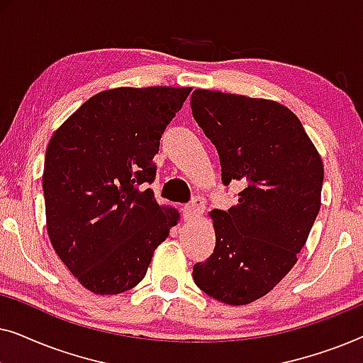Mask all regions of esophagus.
I'll list each match as a JSON object with an SVG mask.
<instances>
[{"label": "esophagus", "mask_w": 363, "mask_h": 363, "mask_svg": "<svg viewBox=\"0 0 363 363\" xmlns=\"http://www.w3.org/2000/svg\"><path fill=\"white\" fill-rule=\"evenodd\" d=\"M203 211H205V201H203V198L196 196L195 200L188 203V205L183 208V218H185L186 221L196 220V218H200L203 215Z\"/></svg>", "instance_id": "obj_1"}]
</instances>
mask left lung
Listing matches in <instances>:
<instances>
[{
  "label": "left lung",
  "mask_w": 363,
  "mask_h": 363,
  "mask_svg": "<svg viewBox=\"0 0 363 363\" xmlns=\"http://www.w3.org/2000/svg\"><path fill=\"white\" fill-rule=\"evenodd\" d=\"M191 111L216 147L223 183L245 185L235 206L210 213L216 246L193 266V279L223 304H251L297 262L320 210L322 158L296 113L276 101L196 89Z\"/></svg>",
  "instance_id": "left-lung-1"
}]
</instances>
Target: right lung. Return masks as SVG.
<instances>
[{"instance_id": "add662e5", "label": "right lung", "mask_w": 363, "mask_h": 363, "mask_svg": "<svg viewBox=\"0 0 363 363\" xmlns=\"http://www.w3.org/2000/svg\"><path fill=\"white\" fill-rule=\"evenodd\" d=\"M191 87H117L82 104L48 143L43 190L51 245L87 291L135 287L180 213L158 205L160 137Z\"/></svg>"}]
</instances>
